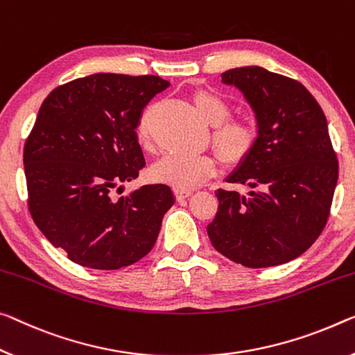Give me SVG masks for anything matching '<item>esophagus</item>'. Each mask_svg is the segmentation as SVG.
<instances>
[{"mask_svg":"<svg viewBox=\"0 0 355 355\" xmlns=\"http://www.w3.org/2000/svg\"><path fill=\"white\" fill-rule=\"evenodd\" d=\"M174 193H176L178 200H184V198H189L193 192L192 190H185V189H174Z\"/></svg>","mask_w":355,"mask_h":355,"instance_id":"obj_1","label":"esophagus"}]
</instances>
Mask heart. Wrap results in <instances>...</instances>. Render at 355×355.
Wrapping results in <instances>:
<instances>
[{
    "label": "heart",
    "instance_id": "b5f03b06",
    "mask_svg": "<svg viewBox=\"0 0 355 355\" xmlns=\"http://www.w3.org/2000/svg\"><path fill=\"white\" fill-rule=\"evenodd\" d=\"M193 106L203 121L214 127L212 144L217 154L227 163H239L252 152L259 138L257 125L249 119H228L230 106L222 96L208 90L193 94ZM138 138L141 143L149 139L147 114L138 123ZM216 171V162L209 155L166 154L150 168V176L157 182L170 184L174 189L190 190L203 182Z\"/></svg>",
    "mask_w": 355,
    "mask_h": 355
}]
</instances>
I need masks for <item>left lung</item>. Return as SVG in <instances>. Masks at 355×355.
<instances>
[{"label":"left lung","mask_w":355,"mask_h":355,"mask_svg":"<svg viewBox=\"0 0 355 355\" xmlns=\"http://www.w3.org/2000/svg\"><path fill=\"white\" fill-rule=\"evenodd\" d=\"M222 83L252 107L259 138L225 181L246 195L219 189L208 228L217 252L248 268L287 263L322 233L338 181L327 119L306 87L260 67L233 68Z\"/></svg>","instance_id":"obj_1"}]
</instances>
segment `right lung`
<instances>
[{"mask_svg": "<svg viewBox=\"0 0 355 355\" xmlns=\"http://www.w3.org/2000/svg\"><path fill=\"white\" fill-rule=\"evenodd\" d=\"M159 76L96 73L52 90L24 147L28 208L53 246L74 263L119 270L150 252L174 205L170 185L121 196L146 162L136 127Z\"/></svg>", "mask_w": 355, "mask_h": 355, "instance_id": "right-lung-1", "label": "right lung"}]
</instances>
